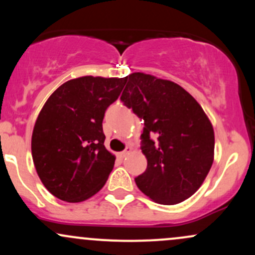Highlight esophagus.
<instances>
[{
  "mask_svg": "<svg viewBox=\"0 0 255 255\" xmlns=\"http://www.w3.org/2000/svg\"><path fill=\"white\" fill-rule=\"evenodd\" d=\"M130 152H131V147H127V148H126L125 151L120 152V153H119V156L121 157V158H125L126 156H127V154H129Z\"/></svg>",
  "mask_w": 255,
  "mask_h": 255,
  "instance_id": "obj_1",
  "label": "esophagus"
}]
</instances>
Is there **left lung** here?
<instances>
[{"label":"left lung","instance_id":"8db88e82","mask_svg":"<svg viewBox=\"0 0 255 255\" xmlns=\"http://www.w3.org/2000/svg\"><path fill=\"white\" fill-rule=\"evenodd\" d=\"M121 101L144 120V174L137 188L154 203L175 205L200 188L215 157V131L200 104L180 85L145 73L126 77Z\"/></svg>","mask_w":255,"mask_h":255}]
</instances>
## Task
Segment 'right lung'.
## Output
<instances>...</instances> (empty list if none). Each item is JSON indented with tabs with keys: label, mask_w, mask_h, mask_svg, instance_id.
I'll list each match as a JSON object with an SVG mask.
<instances>
[{
	"label": "right lung",
	"mask_w": 255,
	"mask_h": 255,
	"mask_svg": "<svg viewBox=\"0 0 255 255\" xmlns=\"http://www.w3.org/2000/svg\"><path fill=\"white\" fill-rule=\"evenodd\" d=\"M126 78L80 77L66 81L36 120L31 150L46 189L67 203H80L107 182L116 157L105 148L103 119Z\"/></svg>",
	"instance_id": "obj_1"
}]
</instances>
